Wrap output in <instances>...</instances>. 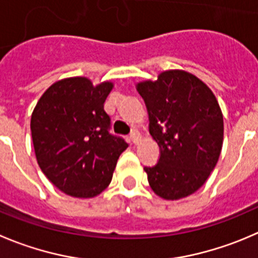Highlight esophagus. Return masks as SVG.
Returning <instances> with one entry per match:
<instances>
[{
	"instance_id": "1",
	"label": "esophagus",
	"mask_w": 258,
	"mask_h": 258,
	"mask_svg": "<svg viewBox=\"0 0 258 258\" xmlns=\"http://www.w3.org/2000/svg\"><path fill=\"white\" fill-rule=\"evenodd\" d=\"M129 138H131L132 143L138 144L139 141H141V133H139L138 131H133V132H132V133H131V137H129Z\"/></svg>"
}]
</instances>
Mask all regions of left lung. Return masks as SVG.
<instances>
[{
  "label": "left lung",
  "instance_id": "left-lung-1",
  "mask_svg": "<svg viewBox=\"0 0 258 258\" xmlns=\"http://www.w3.org/2000/svg\"><path fill=\"white\" fill-rule=\"evenodd\" d=\"M146 102L149 133L159 159L144 167L156 195L178 200L198 191L217 166L223 146V114L213 91L182 70L137 83Z\"/></svg>",
  "mask_w": 258,
  "mask_h": 258
}]
</instances>
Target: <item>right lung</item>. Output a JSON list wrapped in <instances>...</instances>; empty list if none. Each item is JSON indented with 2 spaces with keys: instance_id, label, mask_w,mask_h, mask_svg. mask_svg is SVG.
Here are the masks:
<instances>
[{
  "instance_id": "right-lung-1",
  "label": "right lung",
  "mask_w": 258,
  "mask_h": 258,
  "mask_svg": "<svg viewBox=\"0 0 258 258\" xmlns=\"http://www.w3.org/2000/svg\"><path fill=\"white\" fill-rule=\"evenodd\" d=\"M114 83L94 85L86 77L57 81L41 95L30 129L39 167L55 187L90 199L110 185L127 144L109 133L104 102Z\"/></svg>"
}]
</instances>
